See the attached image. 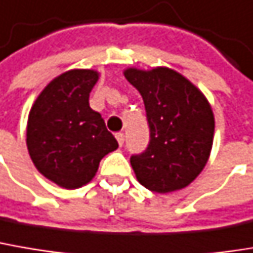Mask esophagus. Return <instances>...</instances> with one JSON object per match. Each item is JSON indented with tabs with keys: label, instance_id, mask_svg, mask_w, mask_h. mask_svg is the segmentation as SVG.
Returning <instances> with one entry per match:
<instances>
[{
	"label": "esophagus",
	"instance_id": "34e87169",
	"mask_svg": "<svg viewBox=\"0 0 253 253\" xmlns=\"http://www.w3.org/2000/svg\"><path fill=\"white\" fill-rule=\"evenodd\" d=\"M116 139H117L119 145L123 146V143H125V134H123V133H117V134H116Z\"/></svg>",
	"mask_w": 253,
	"mask_h": 253
}]
</instances>
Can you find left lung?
<instances>
[{"label": "left lung", "instance_id": "8db88e82", "mask_svg": "<svg viewBox=\"0 0 253 253\" xmlns=\"http://www.w3.org/2000/svg\"><path fill=\"white\" fill-rule=\"evenodd\" d=\"M123 74L143 98L150 128L146 150L130 158L137 181L159 194L185 188L211 152V105L191 81L169 68H127Z\"/></svg>", "mask_w": 253, "mask_h": 253}]
</instances>
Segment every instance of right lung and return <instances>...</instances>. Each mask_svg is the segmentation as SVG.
Here are the masks:
<instances>
[{
  "mask_svg": "<svg viewBox=\"0 0 253 253\" xmlns=\"http://www.w3.org/2000/svg\"><path fill=\"white\" fill-rule=\"evenodd\" d=\"M100 74L71 69L52 80L29 113L26 143L36 169L62 188L88 184L100 161L119 148L100 113L89 107V92Z\"/></svg>",
  "mask_w": 253,
  "mask_h": 253,
  "instance_id": "add662e5",
  "label": "right lung"
}]
</instances>
